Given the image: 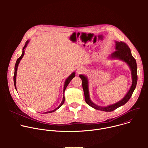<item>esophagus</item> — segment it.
<instances>
[{
	"mask_svg": "<svg viewBox=\"0 0 148 148\" xmlns=\"http://www.w3.org/2000/svg\"><path fill=\"white\" fill-rule=\"evenodd\" d=\"M83 71H84V69L81 67H79L77 68V74H80Z\"/></svg>",
	"mask_w": 148,
	"mask_h": 148,
	"instance_id": "1",
	"label": "esophagus"
}]
</instances>
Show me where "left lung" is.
Instances as JSON below:
<instances>
[{
    "mask_svg": "<svg viewBox=\"0 0 148 148\" xmlns=\"http://www.w3.org/2000/svg\"><path fill=\"white\" fill-rule=\"evenodd\" d=\"M115 50L114 53H112L110 57L112 59H119L122 60L123 61L125 62L127 64L131 70V74H132V86L127 92L125 95V96L119 101L115 103L108 105L107 107H100L98 106L96 104L93 103L90 98V94L88 90V80L86 76L84 75H79V77L82 80V88L84 92V97H85V100L86 103L90 105V107H92L93 108L100 110L105 112H111L114 110H116L118 107L122 106L127 102L130 98L131 97L135 88L136 86L137 81H138V75H137V65L136 60L134 58L131 54V50L128 46L124 42L122 41H115Z\"/></svg>",
    "mask_w": 148,
    "mask_h": 148,
    "instance_id": "left-lung-1",
    "label": "left lung"
}]
</instances>
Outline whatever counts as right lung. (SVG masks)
Listing matches in <instances>:
<instances>
[{"label":"right lung","instance_id":"1","mask_svg":"<svg viewBox=\"0 0 148 148\" xmlns=\"http://www.w3.org/2000/svg\"><path fill=\"white\" fill-rule=\"evenodd\" d=\"M29 40H27V41L26 42V43H25V46H24L23 48V51H22V56H21L18 58H17V61H16V64H15V67H14V77H13V81H14V87H15L16 90V74H17V67H18V64H19V62H20V60H22V58H23V56H24V54H25V49L27 47V44L29 43ZM75 76V73L73 72V73L66 79L65 83H64V90H63V92H64V91H65V90H66V89L67 86L69 85V84L70 83V82L71 81V79H72ZM64 101H65V98H64V97H63L62 101V102H61V103L60 104V105H59V106H58V107H57L56 109H54V110H53V111H48V112H45V114H48V113H51V112H53L56 111L57 110H58V108H60L62 106V105L63 103H64Z\"/></svg>","mask_w":148,"mask_h":148}]
</instances>
